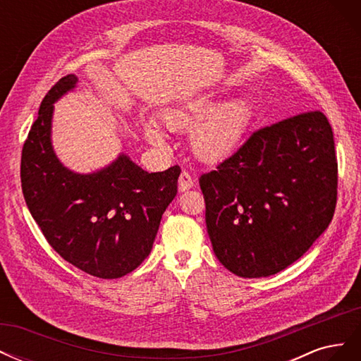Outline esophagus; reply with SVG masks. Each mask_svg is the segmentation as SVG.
I'll use <instances>...</instances> for the list:
<instances>
[{"label":"esophagus","mask_w":361,"mask_h":361,"mask_svg":"<svg viewBox=\"0 0 361 361\" xmlns=\"http://www.w3.org/2000/svg\"><path fill=\"white\" fill-rule=\"evenodd\" d=\"M178 185H179V191L183 192V191L192 188L194 179L191 178V174L188 171H182L180 176H179V180H178Z\"/></svg>","instance_id":"esophagus-1"}]
</instances>
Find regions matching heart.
Returning a JSON list of instances; mask_svg holds the SVG:
<instances>
[{"instance_id":"b5f03b06","label":"heart","mask_w":361,"mask_h":361,"mask_svg":"<svg viewBox=\"0 0 361 361\" xmlns=\"http://www.w3.org/2000/svg\"><path fill=\"white\" fill-rule=\"evenodd\" d=\"M220 101L221 96L216 92H204L161 111L167 128L190 130V149L204 162H218L233 155L243 145L253 118V106L247 97ZM143 130L152 145H166V134L154 120H146Z\"/></svg>"}]
</instances>
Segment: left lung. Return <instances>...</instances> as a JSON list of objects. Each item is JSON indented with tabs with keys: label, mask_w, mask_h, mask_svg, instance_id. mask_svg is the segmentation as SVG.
<instances>
[{
	"label": "left lung",
	"mask_w": 361,
	"mask_h": 361,
	"mask_svg": "<svg viewBox=\"0 0 361 361\" xmlns=\"http://www.w3.org/2000/svg\"><path fill=\"white\" fill-rule=\"evenodd\" d=\"M199 183L216 259L244 279L277 274L331 223L337 161L329 120L310 111L259 129Z\"/></svg>",
	"instance_id": "obj_1"
}]
</instances>
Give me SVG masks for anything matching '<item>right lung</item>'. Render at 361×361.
<instances>
[{
	"label": "right lung",
	"instance_id": "right-lung-1",
	"mask_svg": "<svg viewBox=\"0 0 361 361\" xmlns=\"http://www.w3.org/2000/svg\"><path fill=\"white\" fill-rule=\"evenodd\" d=\"M76 84L78 76L71 73L43 97L23 149V192L64 260L90 276L118 279L150 255L162 214L176 197L180 169L147 173L123 152L92 173L64 166L52 146L54 104Z\"/></svg>",
	"mask_w": 361,
	"mask_h": 361
}]
</instances>
